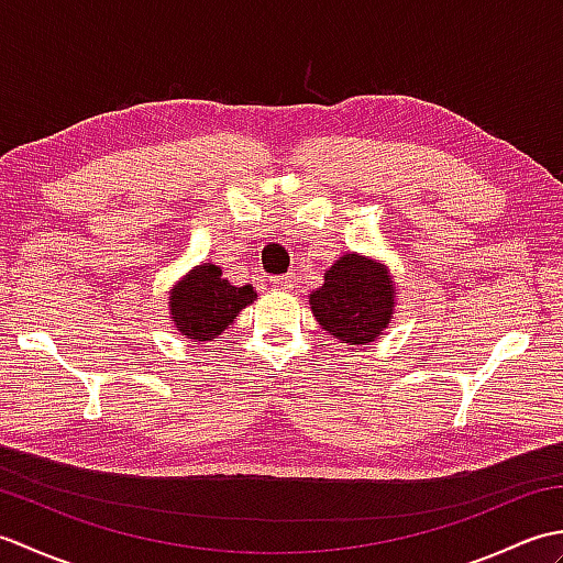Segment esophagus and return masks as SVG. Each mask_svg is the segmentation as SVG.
Here are the masks:
<instances>
[{"instance_id":"esophagus-1","label":"esophagus","mask_w":563,"mask_h":563,"mask_svg":"<svg viewBox=\"0 0 563 563\" xmlns=\"http://www.w3.org/2000/svg\"><path fill=\"white\" fill-rule=\"evenodd\" d=\"M292 285H295V278L292 275H278V278H271V288L273 290H292Z\"/></svg>"}]
</instances>
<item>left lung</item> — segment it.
Segmentation results:
<instances>
[{"label":"left lung","mask_w":563,"mask_h":563,"mask_svg":"<svg viewBox=\"0 0 563 563\" xmlns=\"http://www.w3.org/2000/svg\"><path fill=\"white\" fill-rule=\"evenodd\" d=\"M397 297L387 263L349 251L324 273L321 288L309 295V307L329 336L365 349L391 324Z\"/></svg>","instance_id":"8db88e82"}]
</instances>
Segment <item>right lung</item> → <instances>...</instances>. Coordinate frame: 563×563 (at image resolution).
<instances>
[{"instance_id":"right-lung-1","label":"right lung","mask_w":563,"mask_h":563,"mask_svg":"<svg viewBox=\"0 0 563 563\" xmlns=\"http://www.w3.org/2000/svg\"><path fill=\"white\" fill-rule=\"evenodd\" d=\"M251 285L236 288L214 263H198L169 290V319L184 339L208 343L232 324L244 307L254 305Z\"/></svg>"}]
</instances>
